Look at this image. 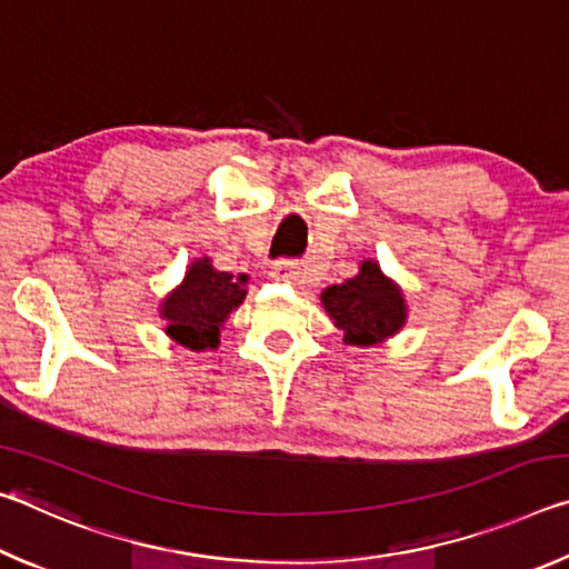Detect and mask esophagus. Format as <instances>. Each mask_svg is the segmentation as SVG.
<instances>
[{
	"label": "esophagus",
	"mask_w": 569,
	"mask_h": 569,
	"mask_svg": "<svg viewBox=\"0 0 569 569\" xmlns=\"http://www.w3.org/2000/svg\"><path fill=\"white\" fill-rule=\"evenodd\" d=\"M298 273H301V266H298V261H276L271 266V276L278 278V281H296Z\"/></svg>",
	"instance_id": "34e87169"
}]
</instances>
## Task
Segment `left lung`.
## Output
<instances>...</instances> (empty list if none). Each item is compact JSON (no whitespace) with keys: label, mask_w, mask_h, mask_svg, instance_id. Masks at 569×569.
<instances>
[{"label":"left lung","mask_w":569,"mask_h":569,"mask_svg":"<svg viewBox=\"0 0 569 569\" xmlns=\"http://www.w3.org/2000/svg\"><path fill=\"white\" fill-rule=\"evenodd\" d=\"M321 303L349 346L381 343L407 323L401 288L381 273L377 261H363L349 281L326 288Z\"/></svg>","instance_id":"left-lung-1"}]
</instances>
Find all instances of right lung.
<instances>
[{"label": "right lung", "instance_id": "obj_1", "mask_svg": "<svg viewBox=\"0 0 569 569\" xmlns=\"http://www.w3.org/2000/svg\"><path fill=\"white\" fill-rule=\"evenodd\" d=\"M246 283L248 276L216 271L210 258L192 261L182 283L160 306L166 333L190 351L218 349L220 326L243 303Z\"/></svg>", "mask_w": 569, "mask_h": 569}]
</instances>
